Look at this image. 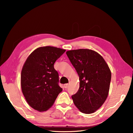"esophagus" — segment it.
<instances>
[{
  "mask_svg": "<svg viewBox=\"0 0 133 133\" xmlns=\"http://www.w3.org/2000/svg\"><path fill=\"white\" fill-rule=\"evenodd\" d=\"M64 88H67L68 87V84H65L64 85Z\"/></svg>",
  "mask_w": 133,
  "mask_h": 133,
  "instance_id": "1",
  "label": "esophagus"
}]
</instances>
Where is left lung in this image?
<instances>
[{
	"mask_svg": "<svg viewBox=\"0 0 133 133\" xmlns=\"http://www.w3.org/2000/svg\"><path fill=\"white\" fill-rule=\"evenodd\" d=\"M66 54L79 76V90L71 96L74 104L83 113L91 114L108 97L110 70L105 60L94 50L80 49L67 51Z\"/></svg>",
	"mask_w": 133,
	"mask_h": 133,
	"instance_id": "obj_1",
	"label": "left lung"
}]
</instances>
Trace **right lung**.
Masks as SVG:
<instances>
[{
	"instance_id": "1",
	"label": "right lung",
	"mask_w": 133,
	"mask_h": 133,
	"mask_svg": "<svg viewBox=\"0 0 133 133\" xmlns=\"http://www.w3.org/2000/svg\"><path fill=\"white\" fill-rule=\"evenodd\" d=\"M65 51L54 46L40 47L26 59L22 70L21 87L27 103L34 109L47 110L63 90L54 64Z\"/></svg>"
}]
</instances>
